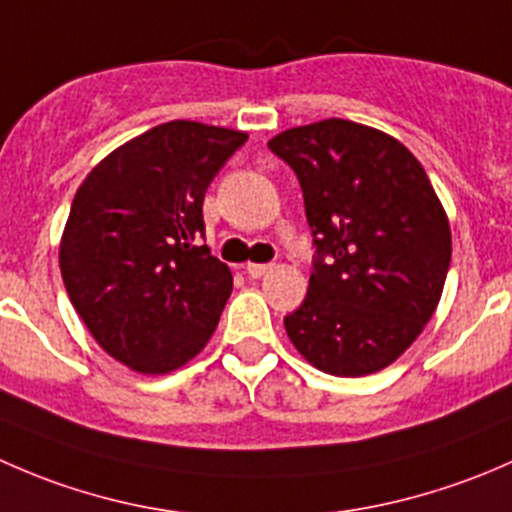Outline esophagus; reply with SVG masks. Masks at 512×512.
Wrapping results in <instances>:
<instances>
[{"label": "esophagus", "mask_w": 512, "mask_h": 512, "mask_svg": "<svg viewBox=\"0 0 512 512\" xmlns=\"http://www.w3.org/2000/svg\"><path fill=\"white\" fill-rule=\"evenodd\" d=\"M270 270H272V265H267V262H247V265H245V272L250 277H255V280H257V277L267 275Z\"/></svg>", "instance_id": "1"}]
</instances>
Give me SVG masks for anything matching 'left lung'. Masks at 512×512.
<instances>
[{
    "mask_svg": "<svg viewBox=\"0 0 512 512\" xmlns=\"http://www.w3.org/2000/svg\"><path fill=\"white\" fill-rule=\"evenodd\" d=\"M297 175L314 270L285 329L312 366L366 376L399 359L433 317L451 265L446 210L414 153L344 118L277 133Z\"/></svg>",
    "mask_w": 512,
    "mask_h": 512,
    "instance_id": "1",
    "label": "left lung"
}]
</instances>
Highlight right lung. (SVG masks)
I'll return each instance as SVG.
<instances>
[{
  "instance_id": "obj_1",
  "label": "right lung",
  "mask_w": 512,
  "mask_h": 512,
  "mask_svg": "<svg viewBox=\"0 0 512 512\" xmlns=\"http://www.w3.org/2000/svg\"><path fill=\"white\" fill-rule=\"evenodd\" d=\"M247 133L160 123L108 153L71 203L59 265L71 304L116 361L168 374L203 352L232 292L203 200Z\"/></svg>"
}]
</instances>
